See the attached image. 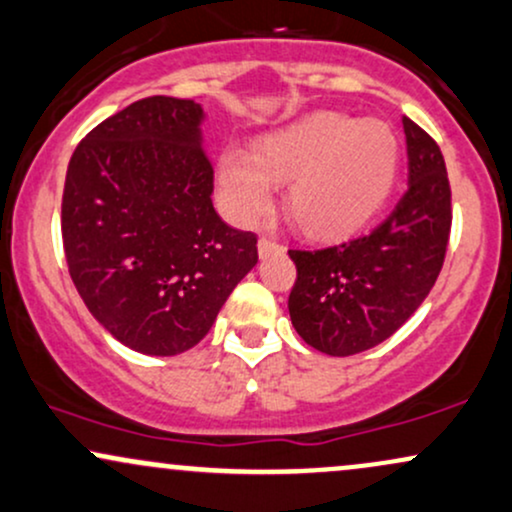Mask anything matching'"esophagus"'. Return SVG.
I'll return each instance as SVG.
<instances>
[{"label":"esophagus","mask_w":512,"mask_h":512,"mask_svg":"<svg viewBox=\"0 0 512 512\" xmlns=\"http://www.w3.org/2000/svg\"><path fill=\"white\" fill-rule=\"evenodd\" d=\"M257 250H260V257H267L272 252H283V243L272 236H262L260 243H257Z\"/></svg>","instance_id":"34e87169"}]
</instances>
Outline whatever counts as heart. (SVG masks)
I'll list each match as a JSON object with an SVG mask.
<instances>
[{"label": "heart", "instance_id": "1", "mask_svg": "<svg viewBox=\"0 0 512 512\" xmlns=\"http://www.w3.org/2000/svg\"><path fill=\"white\" fill-rule=\"evenodd\" d=\"M398 171L400 140L389 123L317 112L264 135L252 157L226 150L219 190L231 217L248 224L272 205V181H288L293 224L312 238H338L377 217Z\"/></svg>", "mask_w": 512, "mask_h": 512}]
</instances>
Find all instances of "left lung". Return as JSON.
<instances>
[{
    "label": "left lung",
    "mask_w": 512,
    "mask_h": 512,
    "mask_svg": "<svg viewBox=\"0 0 512 512\" xmlns=\"http://www.w3.org/2000/svg\"><path fill=\"white\" fill-rule=\"evenodd\" d=\"M408 190L365 236L317 250H288L298 279L288 312L319 353L346 357L379 346L422 305L446 260L451 183L436 140L403 116Z\"/></svg>",
    "instance_id": "1"
}]
</instances>
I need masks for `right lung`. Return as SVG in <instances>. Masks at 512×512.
I'll return each mask as SVG.
<instances>
[{"label": "right lung", "mask_w": 512, "mask_h": 512, "mask_svg": "<svg viewBox=\"0 0 512 512\" xmlns=\"http://www.w3.org/2000/svg\"><path fill=\"white\" fill-rule=\"evenodd\" d=\"M202 107L152 95L80 140L66 171L61 238L92 317L145 355L186 353L257 264V233L212 205Z\"/></svg>", "instance_id": "1"}]
</instances>
